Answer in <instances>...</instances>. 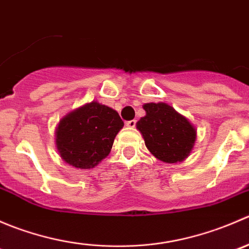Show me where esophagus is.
I'll list each match as a JSON object with an SVG mask.
<instances>
[{
    "label": "esophagus",
    "instance_id": "esophagus-1",
    "mask_svg": "<svg viewBox=\"0 0 249 249\" xmlns=\"http://www.w3.org/2000/svg\"><path fill=\"white\" fill-rule=\"evenodd\" d=\"M125 125H126L127 127H130V129H134V127L136 126V120H129V122L125 123Z\"/></svg>",
    "mask_w": 249,
    "mask_h": 249
}]
</instances>
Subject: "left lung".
Masks as SVG:
<instances>
[{
  "mask_svg": "<svg viewBox=\"0 0 249 249\" xmlns=\"http://www.w3.org/2000/svg\"><path fill=\"white\" fill-rule=\"evenodd\" d=\"M145 115L136 127L145 147L158 160L176 164L187 159L196 141V130L192 123L165 102L143 105Z\"/></svg>",
  "mask_w": 249,
  "mask_h": 249,
  "instance_id": "1",
  "label": "left lung"
}]
</instances>
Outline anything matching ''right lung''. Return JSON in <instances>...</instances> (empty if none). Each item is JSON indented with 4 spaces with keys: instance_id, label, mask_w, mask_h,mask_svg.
Returning <instances> with one entry per match:
<instances>
[{
    "instance_id": "add662e5",
    "label": "right lung",
    "mask_w": 249,
    "mask_h": 249,
    "mask_svg": "<svg viewBox=\"0 0 249 249\" xmlns=\"http://www.w3.org/2000/svg\"><path fill=\"white\" fill-rule=\"evenodd\" d=\"M124 123L117 110L91 101L67 113L55 130L60 157L71 166L89 170L99 165L112 149Z\"/></svg>"
}]
</instances>
